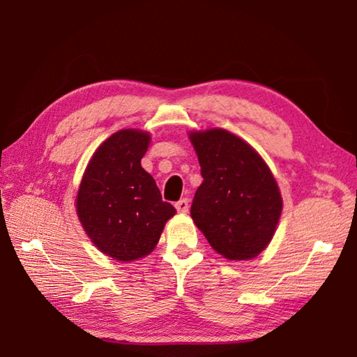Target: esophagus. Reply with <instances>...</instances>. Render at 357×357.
Here are the masks:
<instances>
[{
    "label": "esophagus",
    "mask_w": 357,
    "mask_h": 357,
    "mask_svg": "<svg viewBox=\"0 0 357 357\" xmlns=\"http://www.w3.org/2000/svg\"><path fill=\"white\" fill-rule=\"evenodd\" d=\"M174 207H176V211L181 212V213H185L187 211H189V199L187 198H183L179 199L176 204H174Z\"/></svg>",
    "instance_id": "esophagus-1"
}]
</instances>
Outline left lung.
Returning a JSON list of instances; mask_svg holds the SVG:
<instances>
[{"label": "left lung", "mask_w": 357, "mask_h": 357, "mask_svg": "<svg viewBox=\"0 0 357 357\" xmlns=\"http://www.w3.org/2000/svg\"><path fill=\"white\" fill-rule=\"evenodd\" d=\"M189 137L203 176L190 207L193 222L223 257H256L270 243L282 211L268 165L255 148L225 129Z\"/></svg>", "instance_id": "obj_1"}]
</instances>
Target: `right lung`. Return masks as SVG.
<instances>
[{
	"mask_svg": "<svg viewBox=\"0 0 357 357\" xmlns=\"http://www.w3.org/2000/svg\"><path fill=\"white\" fill-rule=\"evenodd\" d=\"M150 140L139 129L112 134L90 159L77 190L82 228L96 248L121 262L150 255L176 212L140 165Z\"/></svg>",
	"mask_w": 357,
	"mask_h": 357,
	"instance_id": "right-lung-1",
	"label": "right lung"
}]
</instances>
